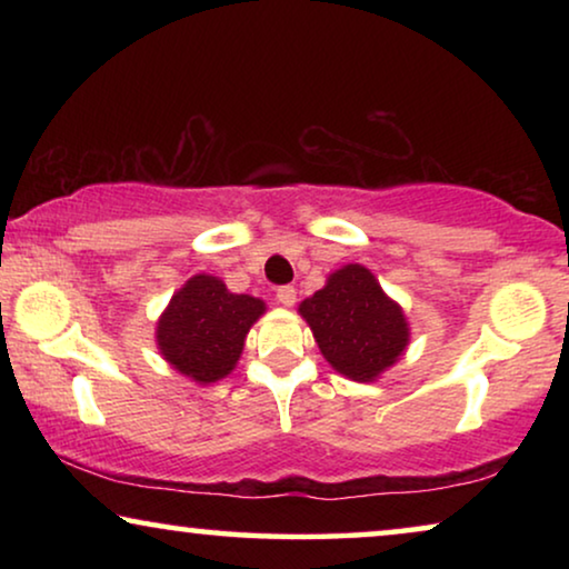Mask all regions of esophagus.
I'll return each mask as SVG.
<instances>
[{
	"mask_svg": "<svg viewBox=\"0 0 569 569\" xmlns=\"http://www.w3.org/2000/svg\"><path fill=\"white\" fill-rule=\"evenodd\" d=\"M277 302L279 306H284V308H292L295 302H298V292H295V287H279L277 290Z\"/></svg>",
	"mask_w": 569,
	"mask_h": 569,
	"instance_id": "obj_1",
	"label": "esophagus"
}]
</instances>
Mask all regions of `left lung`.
I'll list each match as a JSON object with an SVG mask.
<instances>
[{
  "mask_svg": "<svg viewBox=\"0 0 569 569\" xmlns=\"http://www.w3.org/2000/svg\"><path fill=\"white\" fill-rule=\"evenodd\" d=\"M298 313L313 331L326 362L357 383L378 380L409 347L403 308L362 263L331 271L321 290L300 302Z\"/></svg>",
  "mask_w": 569,
  "mask_h": 569,
  "instance_id": "1",
  "label": "left lung"
}]
</instances>
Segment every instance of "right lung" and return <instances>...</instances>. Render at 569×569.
I'll return each instance as SVG.
<instances>
[{
  "instance_id": "right-lung-1",
  "label": "right lung",
  "mask_w": 569,
  "mask_h": 569,
  "mask_svg": "<svg viewBox=\"0 0 569 569\" xmlns=\"http://www.w3.org/2000/svg\"><path fill=\"white\" fill-rule=\"evenodd\" d=\"M267 302L230 292L220 277L193 274L173 292L154 326V345L170 368L199 386L228 378Z\"/></svg>"
}]
</instances>
